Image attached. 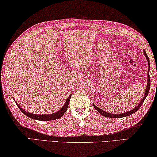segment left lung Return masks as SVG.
I'll list each match as a JSON object with an SVG mask.
<instances>
[{"instance_id": "left-lung-1", "label": "left lung", "mask_w": 157, "mask_h": 157, "mask_svg": "<svg viewBox=\"0 0 157 157\" xmlns=\"http://www.w3.org/2000/svg\"><path fill=\"white\" fill-rule=\"evenodd\" d=\"M144 56L145 57V59L147 60V64H148V71H147V85H146V89H145V92L144 97L142 98L141 101H140V103L136 105V108H134V109H131V110H129L128 112H123V113L121 114H112V113H109V112H106L103 109H101V108H98V107L96 106L94 103H93V105H94V108L97 109V110L101 114H102L103 116L105 117H109V118H122V117H125L128 116H130V115L134 114V112H136L138 109L140 108V107L141 106L143 103L144 102V100L145 99V98L147 97L148 93H149L150 91V60H149V58H148L147 55L146 54V52L144 49Z\"/></svg>"}]
</instances>
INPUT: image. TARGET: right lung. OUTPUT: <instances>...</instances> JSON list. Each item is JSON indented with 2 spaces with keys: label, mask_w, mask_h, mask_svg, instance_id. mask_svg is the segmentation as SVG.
Returning a JSON list of instances; mask_svg holds the SVG:
<instances>
[{
  "label": "right lung",
  "mask_w": 157,
  "mask_h": 157,
  "mask_svg": "<svg viewBox=\"0 0 157 157\" xmlns=\"http://www.w3.org/2000/svg\"><path fill=\"white\" fill-rule=\"evenodd\" d=\"M71 96V94L69 96L67 99H66V101H65V103H64V105H63V106L59 109V111L54 112V113L49 114H37L31 113V112H28L27 111L25 110L23 108H22V107H21L20 105H18L17 102H16V101L14 100V98H13V100L15 101L16 105H18L19 109H20V110H21V112H23L24 114H25L26 116H27L28 117L31 118V119H36V120H38V121H48L56 120V119H59V118L63 117V115L65 113L66 111H67V109L68 105H69V103H70V101Z\"/></svg>",
  "instance_id": "right-lung-1"
}]
</instances>
